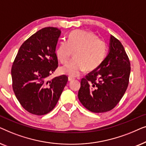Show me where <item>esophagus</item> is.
Returning <instances> with one entry per match:
<instances>
[{"instance_id": "obj_1", "label": "esophagus", "mask_w": 146, "mask_h": 146, "mask_svg": "<svg viewBox=\"0 0 146 146\" xmlns=\"http://www.w3.org/2000/svg\"><path fill=\"white\" fill-rule=\"evenodd\" d=\"M75 78L74 77H72V76H68V80L69 81H72V80H74Z\"/></svg>"}]
</instances>
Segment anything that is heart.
Here are the masks:
<instances>
[{
	"instance_id": "heart-1",
	"label": "heart",
	"mask_w": 146,
	"mask_h": 146,
	"mask_svg": "<svg viewBox=\"0 0 146 146\" xmlns=\"http://www.w3.org/2000/svg\"><path fill=\"white\" fill-rule=\"evenodd\" d=\"M74 58L61 68L62 72L76 76L86 69L93 71L100 66L106 57L107 44L90 31L76 30L70 34L68 41H62L56 49V55L62 64L72 56Z\"/></svg>"
}]
</instances>
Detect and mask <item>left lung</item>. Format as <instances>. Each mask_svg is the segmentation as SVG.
Wrapping results in <instances>:
<instances>
[{
  "label": "left lung",
  "instance_id": "obj_1",
  "mask_svg": "<svg viewBox=\"0 0 146 146\" xmlns=\"http://www.w3.org/2000/svg\"><path fill=\"white\" fill-rule=\"evenodd\" d=\"M109 54L98 68L81 80L78 99L94 113L108 111L121 100L129 84L130 62L120 41L111 35Z\"/></svg>",
  "mask_w": 146,
  "mask_h": 146
}]
</instances>
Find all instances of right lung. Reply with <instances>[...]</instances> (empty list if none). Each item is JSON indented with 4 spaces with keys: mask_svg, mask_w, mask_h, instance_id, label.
Segmentation results:
<instances>
[{
    "mask_svg": "<svg viewBox=\"0 0 146 146\" xmlns=\"http://www.w3.org/2000/svg\"><path fill=\"white\" fill-rule=\"evenodd\" d=\"M61 30L46 27L24 42L11 68L13 89L22 106L33 114H46L54 108L68 80L62 75L48 80L58 68L56 46Z\"/></svg>",
    "mask_w": 146,
    "mask_h": 146,
    "instance_id": "add662e5",
    "label": "right lung"
}]
</instances>
